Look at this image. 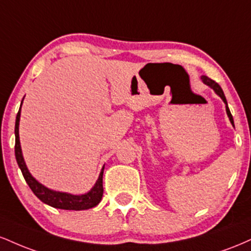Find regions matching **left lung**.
Here are the masks:
<instances>
[{
  "label": "left lung",
  "mask_w": 251,
  "mask_h": 251,
  "mask_svg": "<svg viewBox=\"0 0 251 251\" xmlns=\"http://www.w3.org/2000/svg\"><path fill=\"white\" fill-rule=\"evenodd\" d=\"M201 80H203V82L205 83V85L210 86V87H211L212 89H214V91L216 92V93H217L218 96H220V97L222 98V100H223V101L226 102V113H227V117H229L230 122H231L232 125H234V119H232V116H231V113H230V109H229V107H227V103H226V96H224V93H223V89L221 88V86L218 85V83L216 82V81H214V80H212V79H210V77L205 76V75H203V76H201Z\"/></svg>",
  "instance_id": "left-lung-1"
}]
</instances>
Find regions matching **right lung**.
I'll return each mask as SVG.
<instances>
[{
  "mask_svg": "<svg viewBox=\"0 0 251 251\" xmlns=\"http://www.w3.org/2000/svg\"><path fill=\"white\" fill-rule=\"evenodd\" d=\"M22 105V102H21ZM20 107L19 112L16 116V123H15V157L16 162L19 164L20 169H21L22 175H24L25 181L29 185L31 191L35 194V196L43 203L48 204V205L53 206L56 209L62 210H87L98 205L102 198L103 188H102V175H103V168L100 172L99 178H98L96 185L92 188L89 192L86 195L81 196H74L70 194H63V192H56L53 190L47 189L40 184L35 178L31 177V175L28 171L27 166L24 160V155H22L21 146H20V138H19V123H20Z\"/></svg>",
  "mask_w": 251,
  "mask_h": 251,
  "instance_id": "1",
  "label": "right lung"
}]
</instances>
